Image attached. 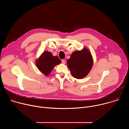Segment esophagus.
<instances>
[{"instance_id":"34e87169","label":"esophagus","mask_w":129,"mask_h":129,"mask_svg":"<svg viewBox=\"0 0 129 129\" xmlns=\"http://www.w3.org/2000/svg\"><path fill=\"white\" fill-rule=\"evenodd\" d=\"M65 63H66L65 60H62V64H65Z\"/></svg>"}]
</instances>
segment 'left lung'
Returning <instances> with one entry per match:
<instances>
[{
    "label": "left lung",
    "instance_id": "left-lung-1",
    "mask_svg": "<svg viewBox=\"0 0 129 129\" xmlns=\"http://www.w3.org/2000/svg\"><path fill=\"white\" fill-rule=\"evenodd\" d=\"M67 62L72 77L78 79L85 77L93 64L92 57L87 48L72 52Z\"/></svg>",
    "mask_w": 129,
    "mask_h": 129
}]
</instances>
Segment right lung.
Returning <instances> with one entry per match:
<instances>
[{"instance_id":"add662e5","label":"right lung","mask_w":129,"mask_h":129,"mask_svg":"<svg viewBox=\"0 0 129 129\" xmlns=\"http://www.w3.org/2000/svg\"><path fill=\"white\" fill-rule=\"evenodd\" d=\"M61 60L57 56H53L50 52L45 51L36 60V65L38 69L47 76L55 66L61 63Z\"/></svg>"}]
</instances>
